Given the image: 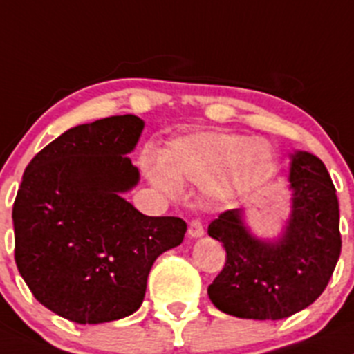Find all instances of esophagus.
<instances>
[{
    "label": "esophagus",
    "mask_w": 354,
    "mask_h": 354,
    "mask_svg": "<svg viewBox=\"0 0 354 354\" xmlns=\"http://www.w3.org/2000/svg\"><path fill=\"white\" fill-rule=\"evenodd\" d=\"M187 233H189L191 238H200L203 236L205 230H203V224H201L198 218H193V221L189 222V230H187Z\"/></svg>",
    "instance_id": "1"
}]
</instances>
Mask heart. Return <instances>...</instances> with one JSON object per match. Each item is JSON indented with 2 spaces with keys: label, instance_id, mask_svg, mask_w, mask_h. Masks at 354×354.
Masks as SVG:
<instances>
[{
  "label": "heart",
  "instance_id": "1",
  "mask_svg": "<svg viewBox=\"0 0 354 354\" xmlns=\"http://www.w3.org/2000/svg\"><path fill=\"white\" fill-rule=\"evenodd\" d=\"M276 170L269 144L238 133L200 132L175 139L161 151L160 163L147 165V177L168 198L183 183L207 187L212 200L233 201L268 183Z\"/></svg>",
  "mask_w": 354,
  "mask_h": 354
}]
</instances>
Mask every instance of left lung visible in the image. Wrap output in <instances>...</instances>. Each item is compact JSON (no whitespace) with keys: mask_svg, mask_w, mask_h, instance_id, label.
I'll list each match as a JSON object with an SVG mask.
<instances>
[{"mask_svg":"<svg viewBox=\"0 0 354 354\" xmlns=\"http://www.w3.org/2000/svg\"><path fill=\"white\" fill-rule=\"evenodd\" d=\"M292 212L278 241L259 240L243 210H225L208 234L225 248V264L208 287L217 309L238 318L281 319L325 290L341 255L339 201L325 165L297 151L290 163Z\"/></svg>","mask_w":354,"mask_h":354,"instance_id":"8db88e82","label":"left lung"}]
</instances>
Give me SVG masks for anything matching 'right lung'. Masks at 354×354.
<instances>
[{
    "label": "right lung",
    "instance_id": "1",
    "mask_svg": "<svg viewBox=\"0 0 354 354\" xmlns=\"http://www.w3.org/2000/svg\"><path fill=\"white\" fill-rule=\"evenodd\" d=\"M144 129L133 114L69 129L22 175L13 203L15 262L45 308L80 325L140 308L147 276L183 243L179 217H149L121 198L139 183L130 158Z\"/></svg>",
    "mask_w": 354,
    "mask_h": 354
}]
</instances>
